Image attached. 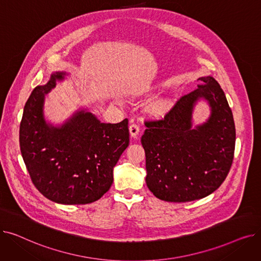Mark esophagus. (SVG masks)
<instances>
[{
  "instance_id": "1",
  "label": "esophagus",
  "mask_w": 261,
  "mask_h": 261,
  "mask_svg": "<svg viewBox=\"0 0 261 261\" xmlns=\"http://www.w3.org/2000/svg\"><path fill=\"white\" fill-rule=\"evenodd\" d=\"M129 131H130V135L132 136V138H136V136H138L140 133V126L138 125V123L133 122L129 127Z\"/></svg>"
}]
</instances>
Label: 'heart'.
I'll return each instance as SVG.
<instances>
[{
  "instance_id": "1",
  "label": "heart",
  "mask_w": 261,
  "mask_h": 261,
  "mask_svg": "<svg viewBox=\"0 0 261 261\" xmlns=\"http://www.w3.org/2000/svg\"><path fill=\"white\" fill-rule=\"evenodd\" d=\"M167 109H168L167 101H158L152 107V112L156 114H164L167 111Z\"/></svg>"
}]
</instances>
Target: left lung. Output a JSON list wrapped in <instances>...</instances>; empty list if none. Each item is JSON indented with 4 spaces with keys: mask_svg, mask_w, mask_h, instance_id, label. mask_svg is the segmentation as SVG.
<instances>
[{
    "mask_svg": "<svg viewBox=\"0 0 261 261\" xmlns=\"http://www.w3.org/2000/svg\"><path fill=\"white\" fill-rule=\"evenodd\" d=\"M161 119L145 120L142 145L146 153V183L159 199L189 202L207 197L220 187L231 167L236 129L223 90L211 76ZM212 107L210 119L191 129V113L200 97Z\"/></svg>",
    "mask_w": 261,
    "mask_h": 261,
    "instance_id": "1",
    "label": "left lung"
}]
</instances>
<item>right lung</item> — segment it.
<instances>
[{
  "mask_svg": "<svg viewBox=\"0 0 261 261\" xmlns=\"http://www.w3.org/2000/svg\"><path fill=\"white\" fill-rule=\"evenodd\" d=\"M63 75H53L27 99L20 123L21 153L33 184L45 198L88 204L99 200L113 183V168L129 145L128 119L103 123L81 111L61 128L46 125L44 95Z\"/></svg>",
  "mask_w": 261,
  "mask_h": 261,
  "instance_id": "1",
  "label": "right lung"
}]
</instances>
